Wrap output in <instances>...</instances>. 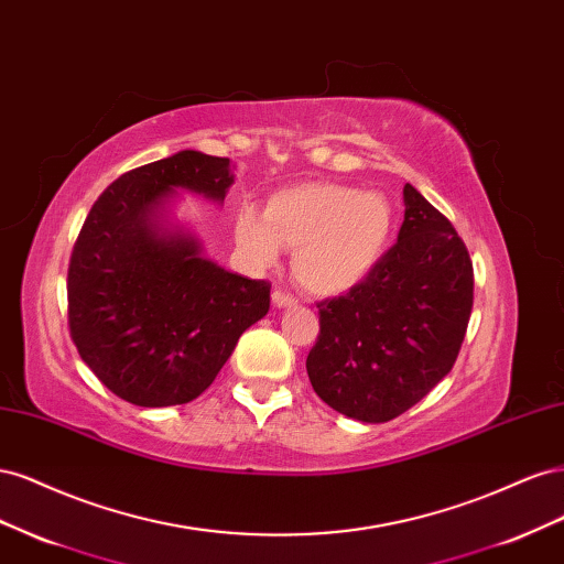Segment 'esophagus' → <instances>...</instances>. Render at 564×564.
Masks as SVG:
<instances>
[{
    "label": "esophagus",
    "instance_id": "esophagus-1",
    "mask_svg": "<svg viewBox=\"0 0 564 564\" xmlns=\"http://www.w3.org/2000/svg\"><path fill=\"white\" fill-rule=\"evenodd\" d=\"M272 303H275V308H292V305H296V299L284 292V289H275L272 292Z\"/></svg>",
    "mask_w": 564,
    "mask_h": 564
}]
</instances>
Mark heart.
Listing matches in <instances>:
<instances>
[{"label": "heart", "mask_w": 564, "mask_h": 564, "mask_svg": "<svg viewBox=\"0 0 564 564\" xmlns=\"http://www.w3.org/2000/svg\"><path fill=\"white\" fill-rule=\"evenodd\" d=\"M392 204L386 195L338 183H303L270 195L265 212L245 204L235 240L251 261L272 265L294 249L296 280L319 296H338L365 282L388 249Z\"/></svg>", "instance_id": "heart-1"}]
</instances>
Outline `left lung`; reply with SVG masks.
Wrapping results in <instances>:
<instances>
[{
	"label": "left lung",
	"instance_id": "obj_1",
	"mask_svg": "<svg viewBox=\"0 0 564 564\" xmlns=\"http://www.w3.org/2000/svg\"><path fill=\"white\" fill-rule=\"evenodd\" d=\"M319 336L305 369L338 414L386 423L452 371L473 311V263L454 226L414 185L404 220L371 275L317 303Z\"/></svg>",
	"mask_w": 564,
	"mask_h": 564
}]
</instances>
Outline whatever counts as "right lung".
I'll list each match as a JSON object with an SVG mask.
<instances>
[{"instance_id":"obj_1","label":"right lung","mask_w":564,"mask_h":564,"mask_svg":"<svg viewBox=\"0 0 564 564\" xmlns=\"http://www.w3.org/2000/svg\"><path fill=\"white\" fill-rule=\"evenodd\" d=\"M228 158L181 150L119 176L96 199L67 268L79 357L139 406L195 400L270 308V284L220 268L172 220L178 191L224 204Z\"/></svg>"}]
</instances>
